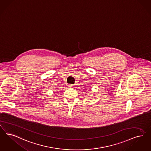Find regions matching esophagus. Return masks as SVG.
<instances>
[{
  "label": "esophagus",
  "instance_id": "obj_1",
  "mask_svg": "<svg viewBox=\"0 0 151 151\" xmlns=\"http://www.w3.org/2000/svg\"><path fill=\"white\" fill-rule=\"evenodd\" d=\"M68 86H69V88H73V85H68Z\"/></svg>",
  "mask_w": 151,
  "mask_h": 151
}]
</instances>
